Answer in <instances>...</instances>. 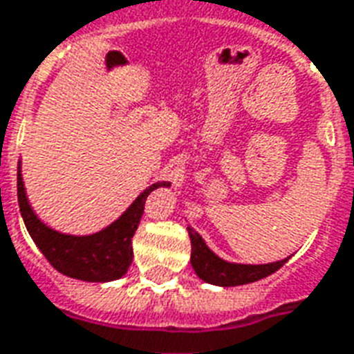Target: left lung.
I'll return each mask as SVG.
<instances>
[{"instance_id": "1", "label": "left lung", "mask_w": 354, "mask_h": 354, "mask_svg": "<svg viewBox=\"0 0 354 354\" xmlns=\"http://www.w3.org/2000/svg\"><path fill=\"white\" fill-rule=\"evenodd\" d=\"M187 232H189L191 240V264L197 272V276L204 279L206 283L219 285V287H236V285L253 283V281H259V279L277 272L287 263V259L270 264L227 263L206 248V243L198 232H195L191 227H187Z\"/></svg>"}]
</instances>
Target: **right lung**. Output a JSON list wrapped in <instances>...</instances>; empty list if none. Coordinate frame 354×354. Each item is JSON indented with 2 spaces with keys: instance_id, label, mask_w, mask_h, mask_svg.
I'll use <instances>...</instances> for the list:
<instances>
[{
  "instance_id": "obj_1",
  "label": "right lung",
  "mask_w": 354,
  "mask_h": 354,
  "mask_svg": "<svg viewBox=\"0 0 354 354\" xmlns=\"http://www.w3.org/2000/svg\"><path fill=\"white\" fill-rule=\"evenodd\" d=\"M161 185L169 184L157 182V184L150 185L148 189H144L137 197V201L124 212V216L101 232L91 234V236H69V234L56 232L50 227L41 223L37 216L33 214L30 203L26 198L20 167H18L17 180L18 204H20L24 223L46 261L64 276L82 279V281H95V283L112 281L127 272L131 261H133L131 238L140 223V217L144 214V203L151 191Z\"/></svg>"
}]
</instances>
